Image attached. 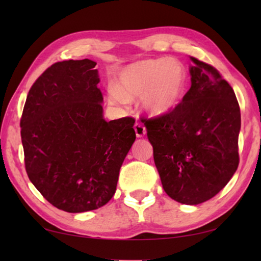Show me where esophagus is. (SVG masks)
<instances>
[{"instance_id":"obj_1","label":"esophagus","mask_w":261,"mask_h":261,"mask_svg":"<svg viewBox=\"0 0 261 261\" xmlns=\"http://www.w3.org/2000/svg\"><path fill=\"white\" fill-rule=\"evenodd\" d=\"M135 131H136V136L137 137H144V135L146 134V129H145V126L141 124V123H139V122H136Z\"/></svg>"}]
</instances>
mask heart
I'll return each instance as SVG.
<instances>
[{
  "label": "heart",
  "mask_w": 261,
  "mask_h": 261,
  "mask_svg": "<svg viewBox=\"0 0 261 261\" xmlns=\"http://www.w3.org/2000/svg\"><path fill=\"white\" fill-rule=\"evenodd\" d=\"M187 81L184 65L177 60H144L123 70L118 86L110 87L109 95L115 102L141 96L144 108L154 116H160L170 113L182 101Z\"/></svg>",
  "instance_id": "obj_1"
}]
</instances>
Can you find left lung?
I'll use <instances>...</instances> for the list:
<instances>
[{"mask_svg":"<svg viewBox=\"0 0 261 261\" xmlns=\"http://www.w3.org/2000/svg\"><path fill=\"white\" fill-rule=\"evenodd\" d=\"M191 87L177 107L145 118L163 190L174 200L201 204L226 187L240 163L241 109L213 65L190 56Z\"/></svg>","mask_w":261,"mask_h":261,"instance_id":"obj_1","label":"left lung"}]
</instances>
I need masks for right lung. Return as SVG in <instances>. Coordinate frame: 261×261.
I'll return each mask as SVG.
<instances>
[{
	"label": "right lung",
	"mask_w": 261,
	"mask_h": 261,
	"mask_svg": "<svg viewBox=\"0 0 261 261\" xmlns=\"http://www.w3.org/2000/svg\"><path fill=\"white\" fill-rule=\"evenodd\" d=\"M95 65L88 59L50 65L30 88L20 118L30 180L48 202L69 213L112 199L136 139L134 117L103 118Z\"/></svg>",
	"instance_id": "right-lung-1"
}]
</instances>
